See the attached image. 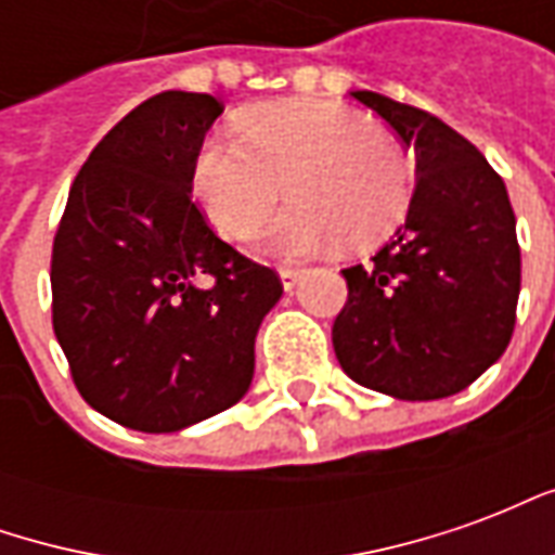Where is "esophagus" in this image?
I'll list each match as a JSON object with an SVG mask.
<instances>
[{
  "label": "esophagus",
  "instance_id": "esophagus-1",
  "mask_svg": "<svg viewBox=\"0 0 555 555\" xmlns=\"http://www.w3.org/2000/svg\"><path fill=\"white\" fill-rule=\"evenodd\" d=\"M300 276H302V270H297V267H279V279H282V288L285 291L297 288Z\"/></svg>",
  "mask_w": 555,
  "mask_h": 555
}]
</instances>
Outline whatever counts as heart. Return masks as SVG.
Here are the masks:
<instances>
[{
  "instance_id": "b5f03b06",
  "label": "heart",
  "mask_w": 555,
  "mask_h": 555,
  "mask_svg": "<svg viewBox=\"0 0 555 555\" xmlns=\"http://www.w3.org/2000/svg\"><path fill=\"white\" fill-rule=\"evenodd\" d=\"M285 186L294 202L258 246L306 258L386 237L410 205V166L374 118L326 101L261 103L243 115V139L210 137L195 154V198L229 241H243Z\"/></svg>"
}]
</instances>
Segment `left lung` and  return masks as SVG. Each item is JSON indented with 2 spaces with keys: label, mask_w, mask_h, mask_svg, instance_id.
Wrapping results in <instances>:
<instances>
[{
  "label": "left lung",
  "mask_w": 555,
  "mask_h": 555,
  "mask_svg": "<svg viewBox=\"0 0 555 555\" xmlns=\"http://www.w3.org/2000/svg\"><path fill=\"white\" fill-rule=\"evenodd\" d=\"M353 101L416 154V193L404 225L369 264L341 270L348 302L333 348L365 389L434 401L500 360L520 297V246L508 190L473 142L437 115L374 91Z\"/></svg>",
  "instance_id": "obj_1"
}]
</instances>
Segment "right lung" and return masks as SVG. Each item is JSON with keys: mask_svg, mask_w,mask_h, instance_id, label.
<instances>
[{"mask_svg": "<svg viewBox=\"0 0 555 555\" xmlns=\"http://www.w3.org/2000/svg\"><path fill=\"white\" fill-rule=\"evenodd\" d=\"M222 106L163 91L98 142L53 243V330L79 396L118 425L171 434L237 404L282 297L193 205V163Z\"/></svg>", "mask_w": 555, "mask_h": 555, "instance_id": "1", "label": "right lung"}]
</instances>
